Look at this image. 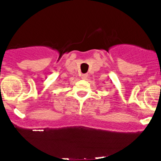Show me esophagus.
Listing matches in <instances>:
<instances>
[{
  "label": "esophagus",
  "mask_w": 161,
  "mask_h": 161,
  "mask_svg": "<svg viewBox=\"0 0 161 161\" xmlns=\"http://www.w3.org/2000/svg\"><path fill=\"white\" fill-rule=\"evenodd\" d=\"M87 77H88V75H86V74H83V75L81 76V78L84 80H86L87 79Z\"/></svg>",
  "instance_id": "1"
}]
</instances>
